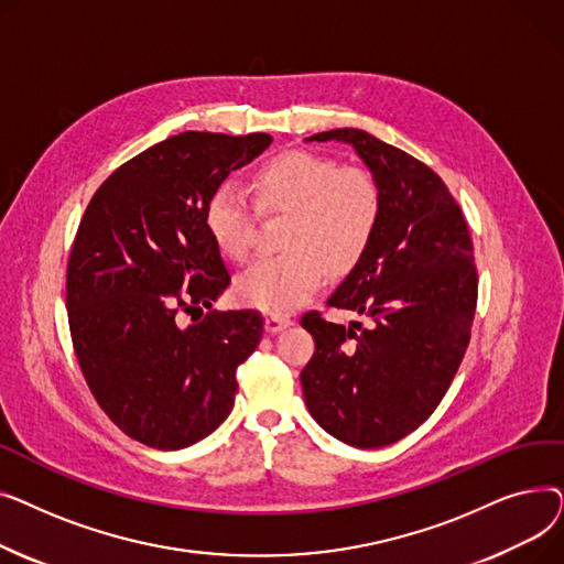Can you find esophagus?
Instances as JSON below:
<instances>
[{
	"mask_svg": "<svg viewBox=\"0 0 564 564\" xmlns=\"http://www.w3.org/2000/svg\"><path fill=\"white\" fill-rule=\"evenodd\" d=\"M292 324V319L288 317V315H267L264 317V329L267 332H272V334H276V332H283L285 327H290Z\"/></svg>",
	"mask_w": 564,
	"mask_h": 564,
	"instance_id": "esophagus-1",
	"label": "esophagus"
}]
</instances>
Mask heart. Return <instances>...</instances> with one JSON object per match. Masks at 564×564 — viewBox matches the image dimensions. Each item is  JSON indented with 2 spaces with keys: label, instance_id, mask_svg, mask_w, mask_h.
<instances>
[{
  "label": "heart",
  "instance_id": "heart-1",
  "mask_svg": "<svg viewBox=\"0 0 564 564\" xmlns=\"http://www.w3.org/2000/svg\"><path fill=\"white\" fill-rule=\"evenodd\" d=\"M251 192L262 215H288L283 253L256 262L235 283L237 300L267 313H288L306 304L324 274L345 276L357 267L379 230L383 198L372 173L336 160L288 151L262 162ZM253 200L230 183L205 205V226L217 249L249 260L256 242Z\"/></svg>",
  "mask_w": 564,
  "mask_h": 564
}]
</instances>
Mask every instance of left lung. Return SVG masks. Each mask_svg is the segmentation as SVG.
Returning <instances> with one entry per match:
<instances>
[{"instance_id": "8db88e82", "label": "left lung", "mask_w": 564, "mask_h": 564, "mask_svg": "<svg viewBox=\"0 0 564 564\" xmlns=\"http://www.w3.org/2000/svg\"><path fill=\"white\" fill-rule=\"evenodd\" d=\"M345 141L368 164L383 198L366 258L327 306L364 322L302 315L315 351L302 370L311 416L357 448H381L423 425L451 389L478 304V270L464 213L421 160L343 128L308 141Z\"/></svg>"}]
</instances>
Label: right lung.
I'll use <instances>...</instances> for the list:
<instances>
[{
	"label": "right lung",
	"mask_w": 564,
	"mask_h": 564,
	"mask_svg": "<svg viewBox=\"0 0 564 564\" xmlns=\"http://www.w3.org/2000/svg\"><path fill=\"white\" fill-rule=\"evenodd\" d=\"M270 143L264 132L169 137L86 205L66 270L73 349L109 421L148 448L181 451L215 432L235 404L237 366L262 338L258 311H210L230 274L205 205Z\"/></svg>",
	"instance_id": "obj_1"
}]
</instances>
